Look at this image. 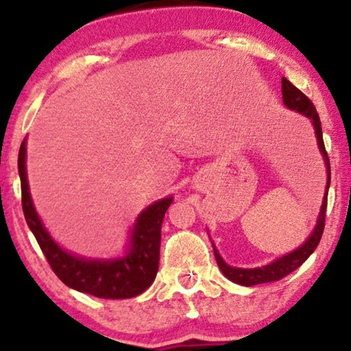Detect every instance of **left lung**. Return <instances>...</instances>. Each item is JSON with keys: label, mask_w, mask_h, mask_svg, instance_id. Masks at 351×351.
<instances>
[{"label": "left lung", "mask_w": 351, "mask_h": 351, "mask_svg": "<svg viewBox=\"0 0 351 351\" xmlns=\"http://www.w3.org/2000/svg\"><path fill=\"white\" fill-rule=\"evenodd\" d=\"M282 99H284V104L292 110L299 112V114H304L305 117H308L312 120L313 128H315V135H317V142L318 147H320L322 155L325 158V165H327V173H328V181H327V189H325V196H324V203H322V209L320 215H318V221L317 226L313 229V232L310 234V237L305 241L304 244L300 245L299 249L287 254V256L279 257L277 261H274L269 265H264V267H257V269H237V267H231L221 259V256L217 254L216 247H215V257L216 263L219 265L221 272L228 277L229 280L236 282L239 285H245V287H251V285H257V284H265V282H276L280 280L282 277L289 276V274L295 271L297 267H300L305 261L308 259L310 254L317 249L318 243H320L322 234H324V228H325V211H327V196H328V186H330V162L327 152H325V145H324V136H322V123H320V117L317 114V108L312 104L307 95L304 92H300L295 86H292L287 79L282 77Z\"/></svg>", "instance_id": "obj_1"}]
</instances>
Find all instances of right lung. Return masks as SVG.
Returning <instances> with one entry per match:
<instances>
[{"instance_id":"1","label":"right lung","mask_w":351,"mask_h":351,"mask_svg":"<svg viewBox=\"0 0 351 351\" xmlns=\"http://www.w3.org/2000/svg\"><path fill=\"white\" fill-rule=\"evenodd\" d=\"M18 170L27 226L33 231L51 269L67 287L100 299H130L150 287L158 272L163 217L173 198L156 201L136 217L127 256L110 261H90L60 249L43 226L27 186L26 142H23L19 148Z\"/></svg>"}]
</instances>
